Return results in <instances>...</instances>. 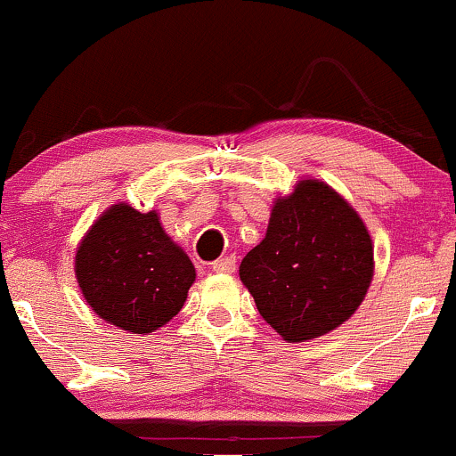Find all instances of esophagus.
<instances>
[{
  "label": "esophagus",
  "mask_w": 456,
  "mask_h": 456,
  "mask_svg": "<svg viewBox=\"0 0 456 456\" xmlns=\"http://www.w3.org/2000/svg\"><path fill=\"white\" fill-rule=\"evenodd\" d=\"M211 269L215 273H232L234 269H237V258L234 256H226V258H219L215 260L211 265Z\"/></svg>",
  "instance_id": "obj_1"
}]
</instances>
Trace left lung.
I'll return each instance as SVG.
<instances>
[{
    "instance_id": "1",
    "label": "left lung",
    "mask_w": 456,
    "mask_h": 456,
    "mask_svg": "<svg viewBox=\"0 0 456 456\" xmlns=\"http://www.w3.org/2000/svg\"><path fill=\"white\" fill-rule=\"evenodd\" d=\"M375 273L370 234L338 191L299 181L273 202L265 239L239 275L260 316L289 342H305L345 323Z\"/></svg>"
}]
</instances>
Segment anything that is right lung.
Masks as SVG:
<instances>
[{"label": "right lung", "mask_w": 456, "mask_h": 456, "mask_svg": "<svg viewBox=\"0 0 456 456\" xmlns=\"http://www.w3.org/2000/svg\"><path fill=\"white\" fill-rule=\"evenodd\" d=\"M75 278L105 323L151 334L181 312L196 269L167 237L157 211L118 202L81 239Z\"/></svg>", "instance_id": "right-lung-1"}]
</instances>
